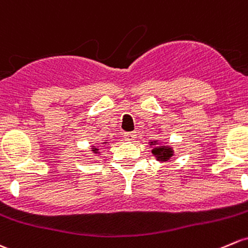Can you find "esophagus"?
<instances>
[{
    "mask_svg": "<svg viewBox=\"0 0 248 248\" xmlns=\"http://www.w3.org/2000/svg\"><path fill=\"white\" fill-rule=\"evenodd\" d=\"M124 138H126L127 141H134L135 138H137V134H135V132L126 133V134H124Z\"/></svg>",
    "mask_w": 248,
    "mask_h": 248,
    "instance_id": "1",
    "label": "esophagus"
}]
</instances>
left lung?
<instances>
[{"instance_id": "obj_1", "label": "left lung", "mask_w": 248, "mask_h": 248, "mask_svg": "<svg viewBox=\"0 0 248 248\" xmlns=\"http://www.w3.org/2000/svg\"><path fill=\"white\" fill-rule=\"evenodd\" d=\"M148 145L152 148L151 152H152L153 157L157 159L158 161H160V163L170 160L172 155H174L173 147L169 144H164V142L159 139L151 140V141H148Z\"/></svg>"}]
</instances>
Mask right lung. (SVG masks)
Returning a JSON list of instances; mask_svg holds the SVG:
<instances>
[{"instance_id": "obj_1", "label": "right lung", "mask_w": 248, "mask_h": 248, "mask_svg": "<svg viewBox=\"0 0 248 248\" xmlns=\"http://www.w3.org/2000/svg\"><path fill=\"white\" fill-rule=\"evenodd\" d=\"M108 144H109L108 140H104L103 142H101V145H102V146H107ZM90 150H91V152L93 153V155H101V152H100V146H98V145H93V146H91Z\"/></svg>"}]
</instances>
